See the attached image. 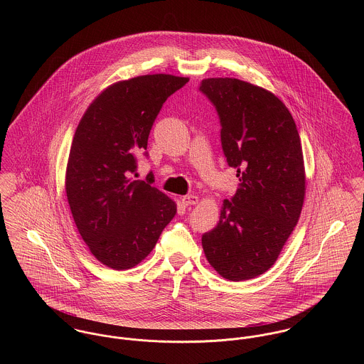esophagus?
Returning a JSON list of instances; mask_svg holds the SVG:
<instances>
[{
	"label": "esophagus",
	"instance_id": "esophagus-1",
	"mask_svg": "<svg viewBox=\"0 0 364 364\" xmlns=\"http://www.w3.org/2000/svg\"><path fill=\"white\" fill-rule=\"evenodd\" d=\"M181 200H182L183 206H192L199 202V198L196 195H186V196H182Z\"/></svg>",
	"mask_w": 364,
	"mask_h": 364
}]
</instances>
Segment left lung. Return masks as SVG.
Wrapping results in <instances>:
<instances>
[{
  "mask_svg": "<svg viewBox=\"0 0 364 364\" xmlns=\"http://www.w3.org/2000/svg\"><path fill=\"white\" fill-rule=\"evenodd\" d=\"M199 91L217 110L224 156L240 178L220 221L202 237L203 251L224 279H254L272 267L300 218L306 195L300 136L286 105L260 87L208 78Z\"/></svg>",
  "mask_w": 364,
  "mask_h": 364,
  "instance_id": "8db88e82",
  "label": "left lung"
}]
</instances>
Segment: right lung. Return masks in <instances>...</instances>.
<instances>
[{
  "instance_id": "obj_1",
  "label": "right lung",
  "mask_w": 364,
  "mask_h": 364,
  "mask_svg": "<svg viewBox=\"0 0 364 364\" xmlns=\"http://www.w3.org/2000/svg\"><path fill=\"white\" fill-rule=\"evenodd\" d=\"M189 78L169 74L119 81L88 106L75 130L65 172L73 218L91 254L114 270L139 264L156 247L176 205L147 181H134L137 153L164 102ZM147 156V153H144Z\"/></svg>"
}]
</instances>
